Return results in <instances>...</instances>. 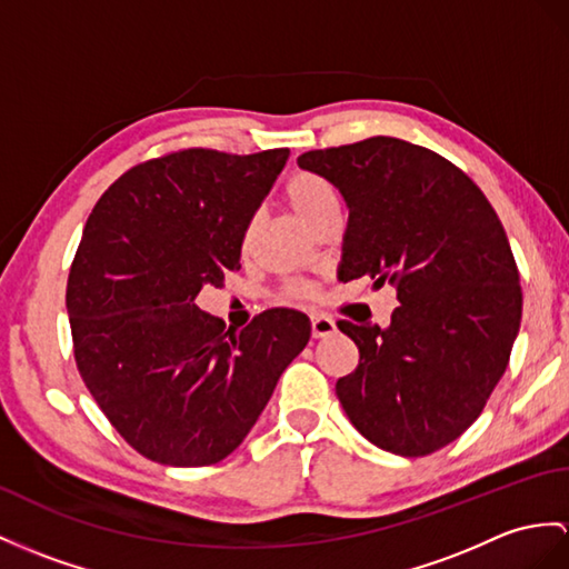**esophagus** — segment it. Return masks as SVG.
Returning <instances> with one entry per match:
<instances>
[{"label": "esophagus", "instance_id": "1", "mask_svg": "<svg viewBox=\"0 0 569 569\" xmlns=\"http://www.w3.org/2000/svg\"><path fill=\"white\" fill-rule=\"evenodd\" d=\"M336 321H332L330 316H323V313H316L311 316V336L313 338H328L336 332Z\"/></svg>", "mask_w": 569, "mask_h": 569}]
</instances>
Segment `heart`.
Instances as JSON below:
<instances>
[{"label":"heart","mask_w":569,"mask_h":569,"mask_svg":"<svg viewBox=\"0 0 569 569\" xmlns=\"http://www.w3.org/2000/svg\"><path fill=\"white\" fill-rule=\"evenodd\" d=\"M284 200L309 229L321 224V221L328 217H338V210H340L338 190L332 188L328 178L311 173V171H299L287 180ZM253 237H256V221H248V227L243 231V248L251 246ZM284 297L287 299H311L313 287L311 284H289Z\"/></svg>","instance_id":"obj_1"}]
</instances>
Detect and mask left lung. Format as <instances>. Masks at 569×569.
Masks as SVG:
<instances>
[{
  "label": "left lung",
  "instance_id": "obj_1",
  "mask_svg": "<svg viewBox=\"0 0 569 569\" xmlns=\"http://www.w3.org/2000/svg\"><path fill=\"white\" fill-rule=\"evenodd\" d=\"M350 210L338 277L396 287L389 328L338 321L359 365L336 393L371 445L427 456L478 420L509 365L521 287L500 217L459 166L396 137L313 149Z\"/></svg>",
  "mask_w": 569,
  "mask_h": 569
}]
</instances>
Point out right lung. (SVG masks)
<instances>
[{
    "label": "right lung",
    "instance_id": "right-lung-1",
    "mask_svg": "<svg viewBox=\"0 0 569 569\" xmlns=\"http://www.w3.org/2000/svg\"><path fill=\"white\" fill-rule=\"evenodd\" d=\"M287 159L289 149H180L124 171L89 214L67 280L77 369L151 461L227 459L307 348L301 311L270 309L227 330L196 303L204 284L241 270L243 231Z\"/></svg>",
    "mask_w": 569,
    "mask_h": 569
}]
</instances>
